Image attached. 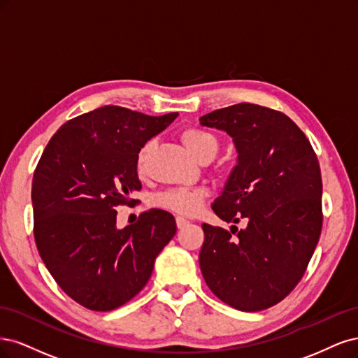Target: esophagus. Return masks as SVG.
<instances>
[{"label": "esophagus", "instance_id": "esophagus-1", "mask_svg": "<svg viewBox=\"0 0 358 358\" xmlns=\"http://www.w3.org/2000/svg\"><path fill=\"white\" fill-rule=\"evenodd\" d=\"M176 223H177V227H178V229H182V227H186L190 222H189V220H186V218L181 217V215H177V218H176Z\"/></svg>", "mask_w": 358, "mask_h": 358}]
</instances>
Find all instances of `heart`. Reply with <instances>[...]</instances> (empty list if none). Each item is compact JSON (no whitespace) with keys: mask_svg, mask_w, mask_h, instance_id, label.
<instances>
[{"mask_svg":"<svg viewBox=\"0 0 358 358\" xmlns=\"http://www.w3.org/2000/svg\"><path fill=\"white\" fill-rule=\"evenodd\" d=\"M181 140L184 145L187 147L189 152L196 159H205V157H213L217 150H218V140L217 136L202 128H186L181 132ZM150 150V144H144L140 152L136 155V168L140 172L145 168V160ZM205 190L203 189H192V187H177V189H169L156 196V205L159 208H164L172 213L178 214H194L201 210V206L205 199Z\"/></svg>","mask_w":358,"mask_h":358,"instance_id":"heart-1","label":"heart"}]
</instances>
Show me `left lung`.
<instances>
[{
	"label": "left lung",
	"mask_w": 358,
	"mask_h": 358,
	"mask_svg": "<svg viewBox=\"0 0 358 358\" xmlns=\"http://www.w3.org/2000/svg\"><path fill=\"white\" fill-rule=\"evenodd\" d=\"M202 126L226 131L238 150L213 211L226 230L202 224L199 266L210 290L245 313L280 303L302 280L322 226L317 155L284 113L241 102L205 114Z\"/></svg>",
	"instance_id": "1"
}]
</instances>
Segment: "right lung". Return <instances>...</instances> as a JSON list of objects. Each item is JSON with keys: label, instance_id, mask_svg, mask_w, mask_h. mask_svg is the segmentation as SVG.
Wrapping results in <instances>:
<instances>
[{"label": "right lung", "instance_id": "add662e5", "mask_svg": "<svg viewBox=\"0 0 358 358\" xmlns=\"http://www.w3.org/2000/svg\"><path fill=\"white\" fill-rule=\"evenodd\" d=\"M178 116L106 106L68 120L34 171V238L45 268L82 306L107 313L140 293L155 259L177 232L172 214L152 208L116 227L119 205H136V155Z\"/></svg>", "mask_w": 358, "mask_h": 358}]
</instances>
